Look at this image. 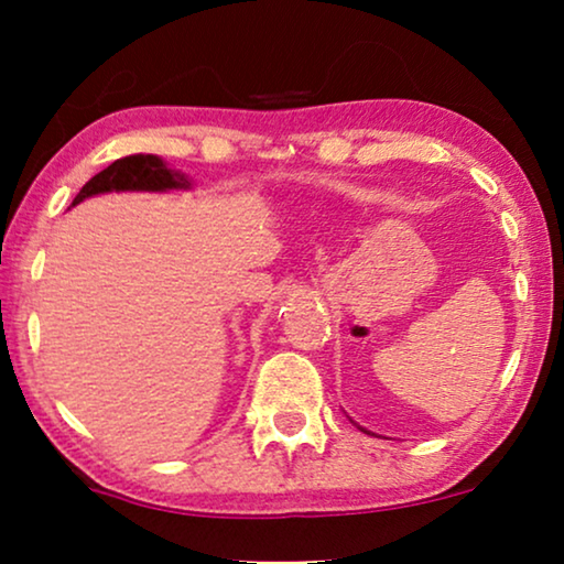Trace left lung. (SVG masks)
I'll return each instance as SVG.
<instances>
[{"label":"left lung","instance_id":"left-lung-1","mask_svg":"<svg viewBox=\"0 0 564 564\" xmlns=\"http://www.w3.org/2000/svg\"><path fill=\"white\" fill-rule=\"evenodd\" d=\"M361 429V426H359ZM361 431H367V429H361ZM367 434H369V431H367Z\"/></svg>","mask_w":564,"mask_h":564}]
</instances>
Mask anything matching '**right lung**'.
Segmentation results:
<instances>
[{
    "label": "right lung",
    "instance_id": "1",
    "mask_svg": "<svg viewBox=\"0 0 564 564\" xmlns=\"http://www.w3.org/2000/svg\"><path fill=\"white\" fill-rule=\"evenodd\" d=\"M192 189L187 174L169 169L161 156L153 153H133V156L112 161L110 166L91 176V180L74 197V205L84 203L87 197L107 195V192H172Z\"/></svg>",
    "mask_w": 564,
    "mask_h": 564
}]
</instances>
